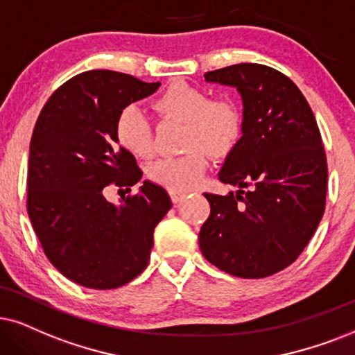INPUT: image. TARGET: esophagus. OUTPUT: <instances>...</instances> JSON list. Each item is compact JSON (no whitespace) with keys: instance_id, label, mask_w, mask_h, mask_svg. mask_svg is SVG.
I'll use <instances>...</instances> for the list:
<instances>
[{"instance_id":"obj_1","label":"esophagus","mask_w":355,"mask_h":355,"mask_svg":"<svg viewBox=\"0 0 355 355\" xmlns=\"http://www.w3.org/2000/svg\"><path fill=\"white\" fill-rule=\"evenodd\" d=\"M168 193H170V198H172L173 203H180V201H182L183 198H185V193H180V191H173V190H170Z\"/></svg>"}]
</instances>
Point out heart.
<instances>
[{"mask_svg": "<svg viewBox=\"0 0 355 355\" xmlns=\"http://www.w3.org/2000/svg\"><path fill=\"white\" fill-rule=\"evenodd\" d=\"M155 110L188 124L183 155L162 157L149 167V178L168 190L188 191L203 180L208 159L203 150L223 155L241 132V114L227 100H213L208 89L187 82H173L155 100ZM119 144L134 155L149 157L154 150L152 123L136 105L125 106L116 119Z\"/></svg>", "mask_w": 355, "mask_h": 355, "instance_id": "obj_1", "label": "heart"}]
</instances>
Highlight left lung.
I'll return each mask as SVG.
<instances>
[{
	"label": "left lung",
	"mask_w": 355,
	"mask_h": 355,
	"mask_svg": "<svg viewBox=\"0 0 355 355\" xmlns=\"http://www.w3.org/2000/svg\"><path fill=\"white\" fill-rule=\"evenodd\" d=\"M205 80L234 87L244 107L242 136L218 175L239 190L205 193L201 254L230 275H273L298 259L324 214L327 164L315 114L297 85L267 65L224 67Z\"/></svg>",
	"instance_id": "left-lung-1"
}]
</instances>
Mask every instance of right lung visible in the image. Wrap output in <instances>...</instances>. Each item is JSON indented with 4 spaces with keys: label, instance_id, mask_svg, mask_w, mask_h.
<instances>
[{
    "label": "right lung",
    "instance_id": "right-lung-1",
    "mask_svg": "<svg viewBox=\"0 0 355 355\" xmlns=\"http://www.w3.org/2000/svg\"><path fill=\"white\" fill-rule=\"evenodd\" d=\"M160 83L89 70L52 93L29 147L28 213L52 266L75 284L111 290L147 267L154 230L172 208L168 193L149 180L119 206L105 187H131L142 172L118 146L116 119Z\"/></svg>",
    "mask_w": 355,
    "mask_h": 355
}]
</instances>
